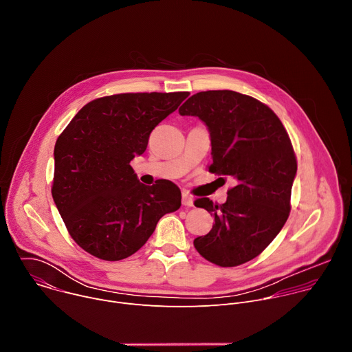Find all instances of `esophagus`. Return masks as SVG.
Masks as SVG:
<instances>
[{
  "label": "esophagus",
  "mask_w": 352,
  "mask_h": 352,
  "mask_svg": "<svg viewBox=\"0 0 352 352\" xmlns=\"http://www.w3.org/2000/svg\"><path fill=\"white\" fill-rule=\"evenodd\" d=\"M182 205L186 208H192L193 206V197L188 193V192H182Z\"/></svg>",
  "instance_id": "34e87169"
}]
</instances>
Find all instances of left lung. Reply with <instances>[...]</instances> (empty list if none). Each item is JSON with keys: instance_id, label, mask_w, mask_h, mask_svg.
I'll use <instances>...</instances> for the list:
<instances>
[{"instance_id": "8db88e82", "label": "left lung", "mask_w": 352, "mask_h": 352, "mask_svg": "<svg viewBox=\"0 0 352 352\" xmlns=\"http://www.w3.org/2000/svg\"><path fill=\"white\" fill-rule=\"evenodd\" d=\"M181 116L202 120L212 139L209 171L231 177L227 202L195 200L214 217L209 234L193 245L206 261L234 267L255 259L285 224L296 156L280 118L259 100L232 90H208L189 97Z\"/></svg>"}]
</instances>
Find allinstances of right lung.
<instances>
[{"label": "right lung", "instance_id": "add662e5", "mask_svg": "<svg viewBox=\"0 0 352 352\" xmlns=\"http://www.w3.org/2000/svg\"><path fill=\"white\" fill-rule=\"evenodd\" d=\"M189 96L120 93L91 100L58 136L52 195L72 239L109 262L139 250L157 221L179 209L181 190L167 179L139 182L131 162L152 131Z\"/></svg>", "mask_w": 352, "mask_h": 352}]
</instances>
